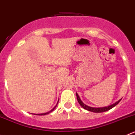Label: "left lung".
Wrapping results in <instances>:
<instances>
[{"instance_id": "8db88e82", "label": "left lung", "mask_w": 135, "mask_h": 135, "mask_svg": "<svg viewBox=\"0 0 135 135\" xmlns=\"http://www.w3.org/2000/svg\"><path fill=\"white\" fill-rule=\"evenodd\" d=\"M76 98H77V100H78L79 104L82 107V108H84V109H86V110L89 111V112H94V113H102V112H107V111L112 109V108H113V107L115 106L116 105H117V104H118V103L120 101H121V99H119V100L118 102H117L116 103H115V104H112V105H109V106H108V107H104V108H91V107L88 106V105H86V104H84L83 102H82V101H81L79 95H78V94H77V93H76Z\"/></svg>"}]
</instances>
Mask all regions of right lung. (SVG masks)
<instances>
[{
  "instance_id": "right-lung-1",
  "label": "right lung",
  "mask_w": 135,
  "mask_h": 135,
  "mask_svg": "<svg viewBox=\"0 0 135 135\" xmlns=\"http://www.w3.org/2000/svg\"><path fill=\"white\" fill-rule=\"evenodd\" d=\"M57 104H58V103H57ZM57 105H56V106H57ZM56 106L55 107V108H53V109H52L50 111V112H47V113H41V114H34V115H47V114H48V113H51V112H53V111L54 110V109H55V108H56Z\"/></svg>"
}]
</instances>
